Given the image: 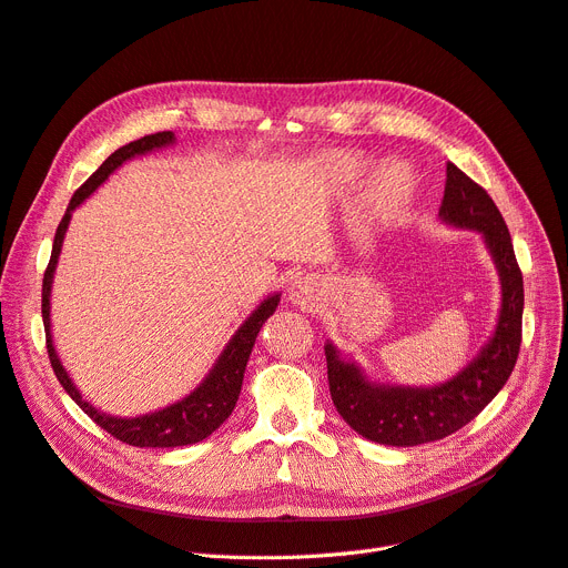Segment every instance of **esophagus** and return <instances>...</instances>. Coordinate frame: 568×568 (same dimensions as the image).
Returning a JSON list of instances; mask_svg holds the SVG:
<instances>
[{"instance_id": "34e87169", "label": "esophagus", "mask_w": 568, "mask_h": 568, "mask_svg": "<svg viewBox=\"0 0 568 568\" xmlns=\"http://www.w3.org/2000/svg\"><path fill=\"white\" fill-rule=\"evenodd\" d=\"M290 300L302 306H313L317 302V285L313 283V278L308 276L294 278V283L290 285Z\"/></svg>"}]
</instances>
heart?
Returning a JSON list of instances; mask_svg holds the SVG:
<instances>
[{
    "label": "heart",
    "instance_id": "obj_1",
    "mask_svg": "<svg viewBox=\"0 0 568 568\" xmlns=\"http://www.w3.org/2000/svg\"><path fill=\"white\" fill-rule=\"evenodd\" d=\"M334 166L345 179H353L364 171V162L353 155H336ZM410 194L413 179L408 176V171L404 166H387L374 183L372 200L381 211H394L402 209L410 200Z\"/></svg>",
    "mask_w": 568,
    "mask_h": 568
}]
</instances>
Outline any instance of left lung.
Masks as SVG:
<instances>
[{"instance_id": "left-lung-1", "label": "left lung", "mask_w": 568, "mask_h": 568, "mask_svg": "<svg viewBox=\"0 0 568 568\" xmlns=\"http://www.w3.org/2000/svg\"><path fill=\"white\" fill-rule=\"evenodd\" d=\"M438 215L455 227L478 230L501 276V313L495 336L459 376L438 387H385L368 383L359 368L325 345L329 394L338 415L357 434L383 446H420L455 434L497 397L506 385L523 343L525 285L510 232L485 187L453 162Z\"/></svg>"}]
</instances>
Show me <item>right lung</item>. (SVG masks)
Listing matches in <instances>:
<instances>
[{
    "mask_svg": "<svg viewBox=\"0 0 568 568\" xmlns=\"http://www.w3.org/2000/svg\"><path fill=\"white\" fill-rule=\"evenodd\" d=\"M171 141H174V134L158 132V134H148L143 139H136L128 145L118 148V151L113 155H109L104 160V164L97 169L94 174L77 192H73L71 202L67 206V213L58 225L51 262H48V266H45L43 287H41V315H43V327H45V351H48V359H51V366H53V372H55L60 385L67 389L69 397L83 408V413L92 417V423H97L102 429H106L113 438L128 443V446H139V448L190 446V443H200L206 436H211L220 425L227 420V417L234 410V406H236L239 394H241L245 364H248L255 338H257V334L264 325V320L268 315H274V311L281 302L278 294L264 300L257 306V311L248 320H245L241 329L234 334V338L230 341L225 353L220 355L217 364L211 368L209 378L200 387H196L190 394V397H185L179 404H171L162 410L139 415V417H113V415H106L102 410H97L94 406H90L81 397V392L77 389V385L71 383V378L67 376V372L58 359V353L53 348L51 300H48V297H51L53 271H55V264H58V255L62 251V239H64L67 225L71 220V211L77 209L85 200V196H90L97 187H100L109 179V174H113V171L122 162L134 158V155H143L148 151H153V148H162Z\"/></svg>",
    "mask_w": 568,
    "mask_h": 568,
    "instance_id": "obj_1",
    "label": "right lung"
}]
</instances>
